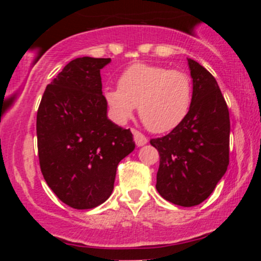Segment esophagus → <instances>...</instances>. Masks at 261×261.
Here are the masks:
<instances>
[{
    "mask_svg": "<svg viewBox=\"0 0 261 261\" xmlns=\"http://www.w3.org/2000/svg\"><path fill=\"white\" fill-rule=\"evenodd\" d=\"M133 135H134V140L135 142H136V145L139 146V147H141V146H145L146 143H147V139H146V136L143 134H141L140 131L135 130V128H133Z\"/></svg>",
    "mask_w": 261,
    "mask_h": 261,
    "instance_id": "esophagus-1",
    "label": "esophagus"
}]
</instances>
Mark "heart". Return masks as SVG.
<instances>
[{"label":"heart","instance_id":"obj_1","mask_svg":"<svg viewBox=\"0 0 261 261\" xmlns=\"http://www.w3.org/2000/svg\"><path fill=\"white\" fill-rule=\"evenodd\" d=\"M104 98L116 120L126 121L139 107L141 120L152 133L172 131L187 118L193 100L190 77L157 65L135 64L119 77V88Z\"/></svg>","mask_w":261,"mask_h":261}]
</instances>
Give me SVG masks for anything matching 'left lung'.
<instances>
[{"label": "left lung", "mask_w": 261, "mask_h": 261, "mask_svg": "<svg viewBox=\"0 0 261 261\" xmlns=\"http://www.w3.org/2000/svg\"><path fill=\"white\" fill-rule=\"evenodd\" d=\"M193 100L187 118L166 136L152 139L160 152L157 188L162 197L191 207L205 201L229 163V112L215 77L188 59Z\"/></svg>", "instance_id": "obj_1"}]
</instances>
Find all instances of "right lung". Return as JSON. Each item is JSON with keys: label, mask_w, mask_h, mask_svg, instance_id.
Segmentation results:
<instances>
[{"label": "right lung", "mask_w": 261, "mask_h": 261, "mask_svg": "<svg viewBox=\"0 0 261 261\" xmlns=\"http://www.w3.org/2000/svg\"><path fill=\"white\" fill-rule=\"evenodd\" d=\"M110 61H70L46 87L38 109L41 173L55 195L77 210L107 201L119 162L135 149L130 128L108 119L100 70Z\"/></svg>", "instance_id": "add662e5"}]
</instances>
